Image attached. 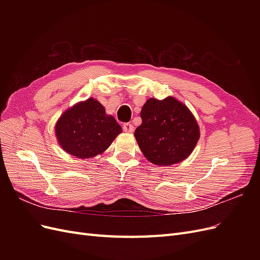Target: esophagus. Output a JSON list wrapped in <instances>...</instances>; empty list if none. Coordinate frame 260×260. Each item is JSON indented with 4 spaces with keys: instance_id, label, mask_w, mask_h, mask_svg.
Here are the masks:
<instances>
[{
    "instance_id": "esophagus-1",
    "label": "esophagus",
    "mask_w": 260,
    "mask_h": 260,
    "mask_svg": "<svg viewBox=\"0 0 260 260\" xmlns=\"http://www.w3.org/2000/svg\"><path fill=\"white\" fill-rule=\"evenodd\" d=\"M122 129L124 132H128V133H132L133 131H135V127L129 122H125L122 124Z\"/></svg>"
}]
</instances>
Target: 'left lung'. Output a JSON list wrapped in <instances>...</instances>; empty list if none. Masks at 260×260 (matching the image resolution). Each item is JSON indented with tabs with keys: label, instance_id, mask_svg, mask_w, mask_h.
I'll list each match as a JSON object with an SVG mask.
<instances>
[{
	"label": "left lung",
	"instance_id": "8db88e82",
	"mask_svg": "<svg viewBox=\"0 0 260 260\" xmlns=\"http://www.w3.org/2000/svg\"><path fill=\"white\" fill-rule=\"evenodd\" d=\"M142 123L135 137L145 158L156 166H170L186 159L200 140L194 115L174 96L148 99L141 111Z\"/></svg>",
	"mask_w": 260,
	"mask_h": 260
}]
</instances>
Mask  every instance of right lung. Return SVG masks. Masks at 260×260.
I'll return each mask as SVG.
<instances>
[{
  "label": "right lung",
  "instance_id": "right-lung-1",
  "mask_svg": "<svg viewBox=\"0 0 260 260\" xmlns=\"http://www.w3.org/2000/svg\"><path fill=\"white\" fill-rule=\"evenodd\" d=\"M121 132L114 116L107 115L104 106L93 98L69 107L55 123L59 146L81 159L103 154Z\"/></svg>",
  "mask_w": 260,
  "mask_h": 260
}]
</instances>
